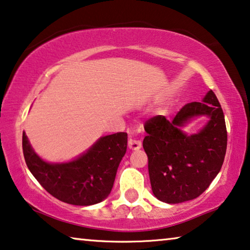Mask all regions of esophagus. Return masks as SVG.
I'll return each instance as SVG.
<instances>
[{"instance_id":"obj_1","label":"esophagus","mask_w":250,"mask_h":250,"mask_svg":"<svg viewBox=\"0 0 250 250\" xmlns=\"http://www.w3.org/2000/svg\"><path fill=\"white\" fill-rule=\"evenodd\" d=\"M128 146L130 149L132 150H137L139 148H142V142L138 139H135V138H130L129 142H128Z\"/></svg>"}]
</instances>
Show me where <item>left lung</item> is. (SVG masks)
<instances>
[{"label":"left lung","mask_w":250,"mask_h":250,"mask_svg":"<svg viewBox=\"0 0 250 250\" xmlns=\"http://www.w3.org/2000/svg\"><path fill=\"white\" fill-rule=\"evenodd\" d=\"M210 121L199 133L187 135L182 126L195 116ZM143 147L148 157L153 194L161 202L178 204L202 195L222 167L227 126L220 102L209 90L200 102L186 104L173 120L156 115L145 122Z\"/></svg>","instance_id":"1"}]
</instances>
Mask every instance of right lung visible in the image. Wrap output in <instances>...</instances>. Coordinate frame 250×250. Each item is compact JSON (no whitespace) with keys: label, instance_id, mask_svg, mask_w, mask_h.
<instances>
[{"label":"right lung","instance_id":"right-lung-1","mask_svg":"<svg viewBox=\"0 0 250 250\" xmlns=\"http://www.w3.org/2000/svg\"><path fill=\"white\" fill-rule=\"evenodd\" d=\"M126 132L104 136L78 159L68 163H47L34 152L23 132L22 150L31 174L48 194L66 204L88 206L110 195L119 164L126 152Z\"/></svg>","mask_w":250,"mask_h":250}]
</instances>
